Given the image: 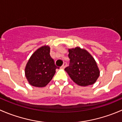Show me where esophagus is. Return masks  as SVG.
<instances>
[{"instance_id": "1", "label": "esophagus", "mask_w": 122, "mask_h": 122, "mask_svg": "<svg viewBox=\"0 0 122 122\" xmlns=\"http://www.w3.org/2000/svg\"><path fill=\"white\" fill-rule=\"evenodd\" d=\"M66 66H67V63H66V62H64V63L63 64V65L62 66V67H61V68H62V69L65 68H66Z\"/></svg>"}]
</instances>
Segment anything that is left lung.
<instances>
[{
    "label": "left lung",
    "instance_id": "left-lung-1",
    "mask_svg": "<svg viewBox=\"0 0 122 122\" xmlns=\"http://www.w3.org/2000/svg\"><path fill=\"white\" fill-rule=\"evenodd\" d=\"M70 66L65 68L70 78L80 86L94 84L100 76V71L94 58L84 49H69Z\"/></svg>",
    "mask_w": 122,
    "mask_h": 122
}]
</instances>
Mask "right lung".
Segmentation results:
<instances>
[{
    "mask_svg": "<svg viewBox=\"0 0 122 122\" xmlns=\"http://www.w3.org/2000/svg\"><path fill=\"white\" fill-rule=\"evenodd\" d=\"M50 52V46H41L28 60L25 72L27 80L31 86L37 87L46 86L54 77L55 70L59 68L55 65Z\"/></svg>",
    "mask_w": 122,
    "mask_h": 122,
    "instance_id": "obj_1",
    "label": "right lung"
}]
</instances>
